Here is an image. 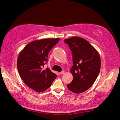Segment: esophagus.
I'll return each instance as SVG.
<instances>
[{
    "mask_svg": "<svg viewBox=\"0 0 120 120\" xmlns=\"http://www.w3.org/2000/svg\"><path fill=\"white\" fill-rule=\"evenodd\" d=\"M64 73H65V71H62L60 72H59V74H63Z\"/></svg>",
    "mask_w": 120,
    "mask_h": 120,
    "instance_id": "34e87169",
    "label": "esophagus"
}]
</instances>
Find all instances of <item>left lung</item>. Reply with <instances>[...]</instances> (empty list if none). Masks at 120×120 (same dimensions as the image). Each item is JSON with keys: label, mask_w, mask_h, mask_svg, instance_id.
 Returning a JSON list of instances; mask_svg holds the SVG:
<instances>
[{"label": "left lung", "mask_w": 120, "mask_h": 120, "mask_svg": "<svg viewBox=\"0 0 120 120\" xmlns=\"http://www.w3.org/2000/svg\"><path fill=\"white\" fill-rule=\"evenodd\" d=\"M72 55L70 69L73 79L68 88L76 94L86 91L93 85L99 73L101 62L94 48L84 38L74 37L64 40Z\"/></svg>", "instance_id": "1"}]
</instances>
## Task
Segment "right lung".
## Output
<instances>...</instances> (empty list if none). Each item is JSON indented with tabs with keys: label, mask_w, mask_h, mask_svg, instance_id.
I'll use <instances>...</instances> for the list:
<instances>
[{
	"label": "right lung",
	"mask_w": 120,
	"mask_h": 120,
	"mask_svg": "<svg viewBox=\"0 0 120 120\" xmlns=\"http://www.w3.org/2000/svg\"><path fill=\"white\" fill-rule=\"evenodd\" d=\"M59 38L37 40L28 43L19 54L17 66L23 81L37 92L45 91L57 77L47 68L50 51L59 41Z\"/></svg>",
	"instance_id": "1"
}]
</instances>
